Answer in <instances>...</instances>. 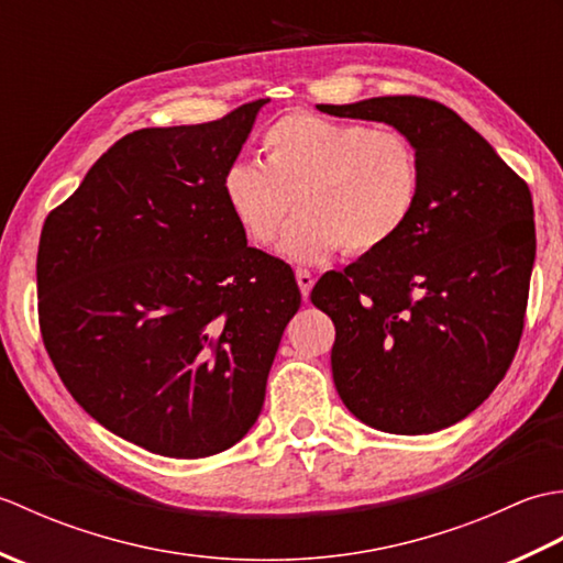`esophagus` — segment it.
Segmentation results:
<instances>
[{
    "label": "esophagus",
    "mask_w": 563,
    "mask_h": 563,
    "mask_svg": "<svg viewBox=\"0 0 563 563\" xmlns=\"http://www.w3.org/2000/svg\"><path fill=\"white\" fill-rule=\"evenodd\" d=\"M295 278H297V285H300L302 297L307 300L309 292H312V288H314V275L309 273L307 268H297V271H295Z\"/></svg>",
    "instance_id": "1"
}]
</instances>
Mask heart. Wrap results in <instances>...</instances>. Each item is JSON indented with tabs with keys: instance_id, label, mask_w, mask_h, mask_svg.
I'll use <instances>...</instances> for the list:
<instances>
[{
	"instance_id": "heart-1",
	"label": "heart",
	"mask_w": 563,
	"mask_h": 563,
	"mask_svg": "<svg viewBox=\"0 0 563 563\" xmlns=\"http://www.w3.org/2000/svg\"><path fill=\"white\" fill-rule=\"evenodd\" d=\"M261 162H232L222 198L239 230L268 246L285 214L278 251L317 263L343 249L369 256L411 222L421 194V164L411 140L394 128H369L309 111L285 113L261 137Z\"/></svg>"
}]
</instances>
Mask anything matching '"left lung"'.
<instances>
[{
  "instance_id": "1",
  "label": "left lung",
  "mask_w": 563,
  "mask_h": 563,
  "mask_svg": "<svg viewBox=\"0 0 563 563\" xmlns=\"http://www.w3.org/2000/svg\"><path fill=\"white\" fill-rule=\"evenodd\" d=\"M321 113L397 128L421 164L411 222L382 251L319 278L336 327L331 373L369 428L423 435L482 406L518 351L534 263L528 184L448 106L377 97Z\"/></svg>"
}]
</instances>
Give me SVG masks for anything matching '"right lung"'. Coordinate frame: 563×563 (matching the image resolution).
<instances>
[{
  "mask_svg": "<svg viewBox=\"0 0 563 563\" xmlns=\"http://www.w3.org/2000/svg\"><path fill=\"white\" fill-rule=\"evenodd\" d=\"M266 103L121 137L43 224L38 317L59 379L103 428L164 457L249 433L300 309L292 268L246 246L222 198Z\"/></svg>",
  "mask_w": 563,
  "mask_h": 563,
  "instance_id": "obj_1",
  "label": "right lung"
}]
</instances>
